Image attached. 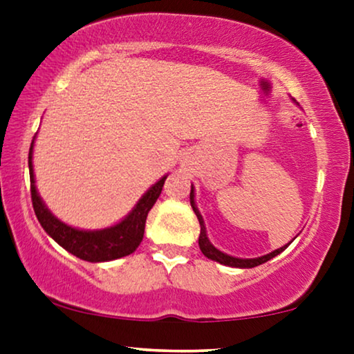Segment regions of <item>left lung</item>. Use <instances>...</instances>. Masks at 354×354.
Here are the masks:
<instances>
[{
  "mask_svg": "<svg viewBox=\"0 0 354 354\" xmlns=\"http://www.w3.org/2000/svg\"><path fill=\"white\" fill-rule=\"evenodd\" d=\"M190 205L193 207V211H195V214L198 217V222H200V239H198V245H200V250L203 251V254L206 256V258H209L212 261H217V263L224 264V266H230V268H256V266L263 264L266 263V261L272 259L274 256H277L282 253V251L287 248V246L290 245H285L282 246V248L275 250L272 251V253L266 254V256H261V258H253V259H240V258H234V256H229L225 253H222V251H219L217 248H214V246L211 245V241L207 240V235H206V227H205V222H203V217L200 214V211H198V207L195 206V195H193V187H192V192H190Z\"/></svg>",
  "mask_w": 354,
  "mask_h": 354,
  "instance_id": "left-lung-1",
  "label": "left lung"
}]
</instances>
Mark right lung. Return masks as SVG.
<instances>
[{
  "instance_id": "1",
  "label": "right lung",
  "mask_w": 354,
  "mask_h": 354,
  "mask_svg": "<svg viewBox=\"0 0 354 354\" xmlns=\"http://www.w3.org/2000/svg\"><path fill=\"white\" fill-rule=\"evenodd\" d=\"M32 149L33 142L30 145V151H28V171H30V195L33 211H35L38 222H40L43 229H45L46 234L53 240L57 241L62 248L77 256V258L88 261V263H103V261L122 258V256L133 253L138 248L140 241L143 240L148 212L154 206L159 195H161L166 177H162L161 180L154 183L145 193L142 200L137 203V206L133 207L132 212L122 222L103 230H79L56 219L48 211V207L43 205L41 198L38 196L35 178H33Z\"/></svg>"
}]
</instances>
